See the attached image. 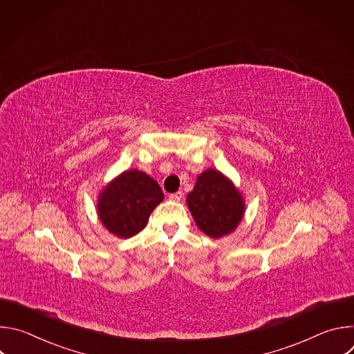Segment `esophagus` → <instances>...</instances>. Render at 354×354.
Masks as SVG:
<instances>
[{"label": "esophagus", "instance_id": "esophagus-1", "mask_svg": "<svg viewBox=\"0 0 354 354\" xmlns=\"http://www.w3.org/2000/svg\"><path fill=\"white\" fill-rule=\"evenodd\" d=\"M182 196H183L182 192H176V193H171L168 197H169V200H172V201H180Z\"/></svg>", "mask_w": 354, "mask_h": 354}]
</instances>
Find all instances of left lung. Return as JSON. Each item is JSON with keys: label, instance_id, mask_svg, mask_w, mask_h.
I'll return each mask as SVG.
<instances>
[{"label": "left lung", "instance_id": "obj_1", "mask_svg": "<svg viewBox=\"0 0 354 354\" xmlns=\"http://www.w3.org/2000/svg\"><path fill=\"white\" fill-rule=\"evenodd\" d=\"M186 203L197 227L212 238L231 234L245 213L242 194L217 169H207L197 176Z\"/></svg>", "mask_w": 354, "mask_h": 354}]
</instances>
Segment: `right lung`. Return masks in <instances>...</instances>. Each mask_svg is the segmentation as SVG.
I'll use <instances>...</instances> for the list:
<instances>
[{
  "label": "right lung",
  "instance_id": "right-lung-1",
  "mask_svg": "<svg viewBox=\"0 0 354 354\" xmlns=\"http://www.w3.org/2000/svg\"><path fill=\"white\" fill-rule=\"evenodd\" d=\"M162 200L164 193L153 178L131 169L115 178L99 194L97 216L109 232L130 238L144 230Z\"/></svg>",
  "mask_w": 354,
  "mask_h": 354
}]
</instances>
